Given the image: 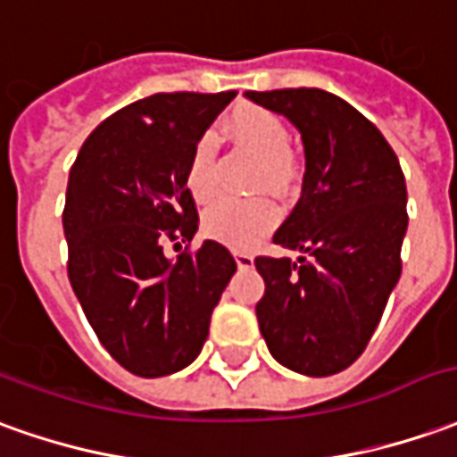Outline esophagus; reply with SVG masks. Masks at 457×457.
Masks as SVG:
<instances>
[{
	"label": "esophagus",
	"instance_id": "1",
	"mask_svg": "<svg viewBox=\"0 0 457 457\" xmlns=\"http://www.w3.org/2000/svg\"><path fill=\"white\" fill-rule=\"evenodd\" d=\"M234 259H236V266H238V269H251V266H253V256L241 253V251H238V253H234Z\"/></svg>",
	"mask_w": 457,
	"mask_h": 457
}]
</instances>
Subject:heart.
Returning a JSON list of instances; mask_svg holds the SVG:
<instances>
[{
	"mask_svg": "<svg viewBox=\"0 0 457 457\" xmlns=\"http://www.w3.org/2000/svg\"><path fill=\"white\" fill-rule=\"evenodd\" d=\"M226 131L238 146L261 162L259 187L283 194L291 184V134L278 116L261 106H238L226 119ZM187 184L196 198H209L216 188L213 179V138L196 141L187 169ZM278 221V211L266 198H216L204 213V234L231 248L253 246Z\"/></svg>",
	"mask_w": 457,
	"mask_h": 457,
	"instance_id": "obj_1",
	"label": "heart"
}]
</instances>
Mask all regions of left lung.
Listing matches in <instances>:
<instances>
[{"instance_id":"8db88e82","label":"left lung","mask_w":457,"mask_h":457,"mask_svg":"<svg viewBox=\"0 0 457 457\" xmlns=\"http://www.w3.org/2000/svg\"><path fill=\"white\" fill-rule=\"evenodd\" d=\"M286 116L306 154L301 198L273 244L298 261L259 256L256 303L270 355L303 376L341 373L366 351L401 278L405 179L391 144L341 96L323 89L246 91Z\"/></svg>"}]
</instances>
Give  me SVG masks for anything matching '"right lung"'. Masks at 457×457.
I'll return each instance as SVG.
<instances>
[{
    "label": "right lung",
    "instance_id": "right-lung-1",
    "mask_svg": "<svg viewBox=\"0 0 457 457\" xmlns=\"http://www.w3.org/2000/svg\"><path fill=\"white\" fill-rule=\"evenodd\" d=\"M236 91L154 94L94 129L69 171V281L96 338L141 378L196 361L211 313L236 273L228 248L204 241L166 259L163 238L191 241V151Z\"/></svg>",
    "mask_w": 457,
    "mask_h": 457
}]
</instances>
